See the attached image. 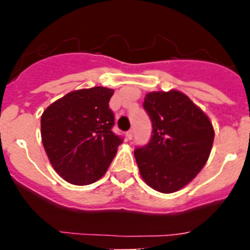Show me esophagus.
Segmentation results:
<instances>
[{
  "instance_id": "obj_1",
  "label": "esophagus",
  "mask_w": 250,
  "mask_h": 250,
  "mask_svg": "<svg viewBox=\"0 0 250 250\" xmlns=\"http://www.w3.org/2000/svg\"><path fill=\"white\" fill-rule=\"evenodd\" d=\"M132 136H134V131H132V130H129V131L126 132V139H129V140H131Z\"/></svg>"
}]
</instances>
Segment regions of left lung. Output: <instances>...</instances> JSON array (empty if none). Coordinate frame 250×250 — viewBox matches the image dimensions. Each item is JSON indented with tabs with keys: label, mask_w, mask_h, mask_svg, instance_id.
Listing matches in <instances>:
<instances>
[{
	"label": "left lung",
	"mask_w": 250,
	"mask_h": 250,
	"mask_svg": "<svg viewBox=\"0 0 250 250\" xmlns=\"http://www.w3.org/2000/svg\"><path fill=\"white\" fill-rule=\"evenodd\" d=\"M144 109L152 123L151 139L134 151L141 178L160 193H174L190 183L210 155V120L183 92H149Z\"/></svg>",
	"instance_id": "1"
}]
</instances>
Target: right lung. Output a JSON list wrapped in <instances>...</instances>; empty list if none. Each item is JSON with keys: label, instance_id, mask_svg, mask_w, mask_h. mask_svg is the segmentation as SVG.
<instances>
[{"label": "right lung", "instance_id": "add662e5", "mask_svg": "<svg viewBox=\"0 0 250 250\" xmlns=\"http://www.w3.org/2000/svg\"><path fill=\"white\" fill-rule=\"evenodd\" d=\"M114 90H76L51 104L41 116V138L56 173L74 185H89L106 173L123 138L112 131Z\"/></svg>", "mask_w": 250, "mask_h": 250}]
</instances>
